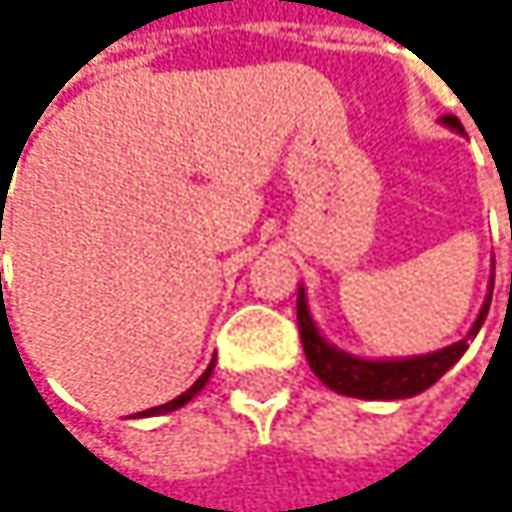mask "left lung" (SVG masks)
<instances>
[{
    "instance_id": "left-lung-1",
    "label": "left lung",
    "mask_w": 512,
    "mask_h": 512,
    "mask_svg": "<svg viewBox=\"0 0 512 512\" xmlns=\"http://www.w3.org/2000/svg\"><path fill=\"white\" fill-rule=\"evenodd\" d=\"M451 130L462 133V124L454 115L442 118ZM495 278V275H492ZM489 302H492V287L489 296L468 332V338H474L489 314ZM296 320H299V335H302V350L311 364V370L317 373V379L323 385H329L338 394L358 397V400H403V397H415L421 391H427L433 382H439L468 350V338H462L457 344L439 350V353H427V356L412 358H388V361H370V358H358L332 347L314 326L311 314H308V302H305V290L299 287V299H296Z\"/></svg>"
}]
</instances>
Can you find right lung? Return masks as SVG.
Instances as JSON below:
<instances>
[{
	"instance_id": "1",
	"label": "right lung",
	"mask_w": 512,
	"mask_h": 512,
	"mask_svg": "<svg viewBox=\"0 0 512 512\" xmlns=\"http://www.w3.org/2000/svg\"><path fill=\"white\" fill-rule=\"evenodd\" d=\"M210 373H213V364H210V367H207V370H204V373L195 379V385H192V388H186L180 397H174V400H168V403H162V406H154V409H145V412H139V418H148V415H165V412H174V409L186 406V403H189V400H192V397H195V394H198L204 385H207Z\"/></svg>"
}]
</instances>
